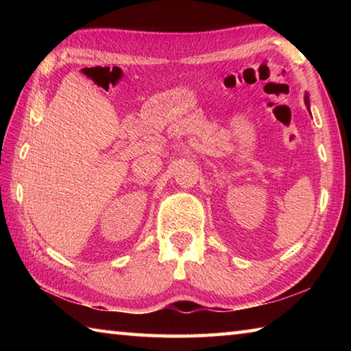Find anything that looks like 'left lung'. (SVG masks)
I'll use <instances>...</instances> for the list:
<instances>
[{
  "label": "left lung",
  "instance_id": "left-lung-1",
  "mask_svg": "<svg viewBox=\"0 0 351 351\" xmlns=\"http://www.w3.org/2000/svg\"><path fill=\"white\" fill-rule=\"evenodd\" d=\"M305 105H306L308 111H310V97H308V94H305ZM310 114H311V112H310Z\"/></svg>",
  "mask_w": 351,
  "mask_h": 351
}]
</instances>
